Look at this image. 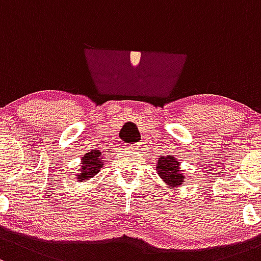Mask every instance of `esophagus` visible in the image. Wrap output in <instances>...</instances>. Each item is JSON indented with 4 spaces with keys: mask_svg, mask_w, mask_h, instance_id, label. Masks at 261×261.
I'll return each mask as SVG.
<instances>
[{
    "mask_svg": "<svg viewBox=\"0 0 261 261\" xmlns=\"http://www.w3.org/2000/svg\"><path fill=\"white\" fill-rule=\"evenodd\" d=\"M126 150H130V151H135V150H139L140 149V145H127V146H125Z\"/></svg>",
    "mask_w": 261,
    "mask_h": 261,
    "instance_id": "34e87169",
    "label": "esophagus"
}]
</instances>
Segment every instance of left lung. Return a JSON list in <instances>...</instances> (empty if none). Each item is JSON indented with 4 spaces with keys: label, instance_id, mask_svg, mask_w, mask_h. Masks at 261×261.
<instances>
[{
    "label": "left lung",
    "instance_id": "obj_1",
    "mask_svg": "<svg viewBox=\"0 0 261 261\" xmlns=\"http://www.w3.org/2000/svg\"><path fill=\"white\" fill-rule=\"evenodd\" d=\"M156 171L170 188H177L184 181L182 170H180V163L174 156H160L156 165Z\"/></svg>",
    "mask_w": 261,
    "mask_h": 261
}]
</instances>
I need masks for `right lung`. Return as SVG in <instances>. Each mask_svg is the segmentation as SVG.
<instances>
[{
  "label": "right lung",
  "mask_w": 261,
  "mask_h": 261,
  "mask_svg": "<svg viewBox=\"0 0 261 261\" xmlns=\"http://www.w3.org/2000/svg\"><path fill=\"white\" fill-rule=\"evenodd\" d=\"M101 152L98 150H92L91 152L85 153L84 158L81 159V169L79 170V174L76 175L79 181H85L90 180L91 177H94L103 165V160L101 158Z\"/></svg>",
  "instance_id": "1"
}]
</instances>
